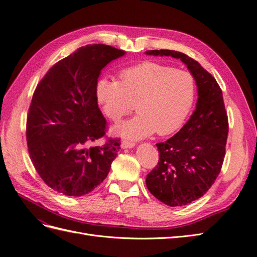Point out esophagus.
<instances>
[{"mask_svg": "<svg viewBox=\"0 0 257 257\" xmlns=\"http://www.w3.org/2000/svg\"><path fill=\"white\" fill-rule=\"evenodd\" d=\"M120 146L122 149H128V148L130 149V148H134L136 146V144L132 143V142H129V141H122Z\"/></svg>", "mask_w": 257, "mask_h": 257, "instance_id": "esophagus-1", "label": "esophagus"}]
</instances>
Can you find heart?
I'll use <instances>...</instances> for the list:
<instances>
[{"mask_svg": "<svg viewBox=\"0 0 257 257\" xmlns=\"http://www.w3.org/2000/svg\"><path fill=\"white\" fill-rule=\"evenodd\" d=\"M196 97L191 73L146 61L119 74V82L102 77L96 84V98L106 117L118 121L134 110L138 115L115 125L111 132L126 140L138 141L173 134L183 125Z\"/></svg>", "mask_w": 257, "mask_h": 257, "instance_id": "obj_1", "label": "heart"}]
</instances>
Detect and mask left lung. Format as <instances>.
Segmentation results:
<instances>
[{
  "instance_id": "1",
  "label": "left lung",
  "mask_w": 257,
  "mask_h": 257,
  "mask_svg": "<svg viewBox=\"0 0 257 257\" xmlns=\"http://www.w3.org/2000/svg\"><path fill=\"white\" fill-rule=\"evenodd\" d=\"M150 56L180 59L196 81V109L179 132L158 143L159 163L147 175L148 191L169 206H182L202 197L220 173L229 123L222 91L200 63L177 51H146Z\"/></svg>"
}]
</instances>
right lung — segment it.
I'll return each mask as SVG.
<instances>
[{
    "label": "right lung",
    "instance_id": "add662e5",
    "mask_svg": "<svg viewBox=\"0 0 257 257\" xmlns=\"http://www.w3.org/2000/svg\"><path fill=\"white\" fill-rule=\"evenodd\" d=\"M125 54L104 44L81 46L54 64L37 85L26 122L28 153L54 191L83 196L108 176L120 143L109 140L91 146L106 129L96 84L104 66Z\"/></svg>",
    "mask_w": 257,
    "mask_h": 257
}]
</instances>
